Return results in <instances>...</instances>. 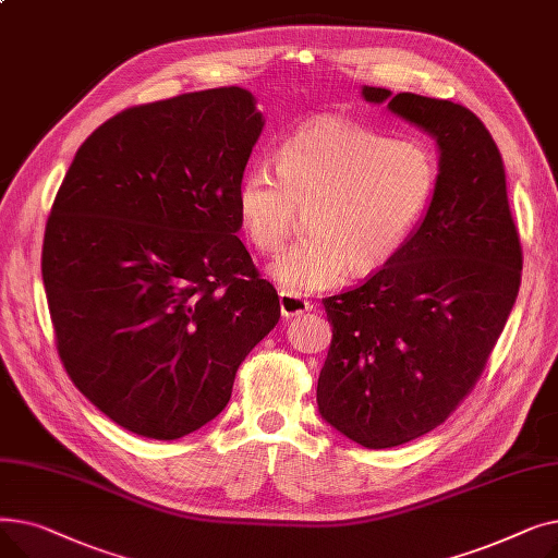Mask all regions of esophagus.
<instances>
[{
	"label": "esophagus",
	"instance_id": "1",
	"mask_svg": "<svg viewBox=\"0 0 558 558\" xmlns=\"http://www.w3.org/2000/svg\"><path fill=\"white\" fill-rule=\"evenodd\" d=\"M312 310V303L301 299V296H294L289 294V291H280V312L284 318H294V316H301L305 312Z\"/></svg>",
	"mask_w": 558,
	"mask_h": 558
}]
</instances>
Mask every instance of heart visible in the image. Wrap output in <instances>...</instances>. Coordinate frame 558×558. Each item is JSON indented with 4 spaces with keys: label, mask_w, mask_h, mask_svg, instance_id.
<instances>
[{
    "label": "heart",
    "mask_w": 558,
    "mask_h": 558,
    "mask_svg": "<svg viewBox=\"0 0 558 558\" xmlns=\"http://www.w3.org/2000/svg\"><path fill=\"white\" fill-rule=\"evenodd\" d=\"M438 190V160L412 137H389L339 117L291 133L278 171L255 160L234 187V210L259 253L282 248L305 213V238L269 274L289 294H314L353 271L371 276L402 253Z\"/></svg>",
    "instance_id": "obj_1"
}]
</instances>
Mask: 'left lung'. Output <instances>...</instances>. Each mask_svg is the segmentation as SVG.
Segmentation results:
<instances>
[{
    "mask_svg": "<svg viewBox=\"0 0 558 558\" xmlns=\"http://www.w3.org/2000/svg\"><path fill=\"white\" fill-rule=\"evenodd\" d=\"M362 95L387 101L441 151L436 196L402 253L324 299L332 341L318 412L350 441L383 450L446 423L473 391L515 303L522 246L502 156L473 110L385 87Z\"/></svg>",
    "mask_w": 558,
    "mask_h": 558,
    "instance_id": "1",
    "label": "left lung"
}]
</instances>
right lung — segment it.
<instances>
[{"instance_id": "1", "label": "right lung", "mask_w": 558, "mask_h": 558, "mask_svg": "<svg viewBox=\"0 0 558 558\" xmlns=\"http://www.w3.org/2000/svg\"><path fill=\"white\" fill-rule=\"evenodd\" d=\"M264 120L238 85L142 104L87 137L45 228L58 357L124 429L173 441L221 414L280 318L234 187Z\"/></svg>"}]
</instances>
